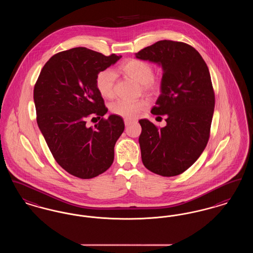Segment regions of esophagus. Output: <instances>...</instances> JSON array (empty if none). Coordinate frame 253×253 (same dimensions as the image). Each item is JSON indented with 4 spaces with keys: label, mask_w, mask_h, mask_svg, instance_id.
I'll return each mask as SVG.
<instances>
[{
    "label": "esophagus",
    "mask_w": 253,
    "mask_h": 253,
    "mask_svg": "<svg viewBox=\"0 0 253 253\" xmlns=\"http://www.w3.org/2000/svg\"><path fill=\"white\" fill-rule=\"evenodd\" d=\"M131 123H132V121H130V120H124V124H125V126H129Z\"/></svg>",
    "instance_id": "34e87169"
}]
</instances>
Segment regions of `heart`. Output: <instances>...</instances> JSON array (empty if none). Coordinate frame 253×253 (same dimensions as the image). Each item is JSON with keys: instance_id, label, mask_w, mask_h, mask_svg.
<instances>
[{"instance_id": "heart-1", "label": "heart", "mask_w": 253, "mask_h": 253, "mask_svg": "<svg viewBox=\"0 0 253 253\" xmlns=\"http://www.w3.org/2000/svg\"><path fill=\"white\" fill-rule=\"evenodd\" d=\"M120 71L141 84L142 90L147 93H157L160 87V82L153 76V65L146 60L138 59L125 60L121 63ZM115 74L110 70H104L96 76V90L103 98L111 99L115 96ZM147 106L148 103L145 100L134 102L117 100L111 104L110 110L114 115L125 120H134L147 108Z\"/></svg>"}]
</instances>
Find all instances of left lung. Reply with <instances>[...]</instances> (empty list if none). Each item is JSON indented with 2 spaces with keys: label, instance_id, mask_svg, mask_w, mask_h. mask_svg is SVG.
<instances>
[{
  "label": "left lung",
  "instance_id": "8db88e82",
  "mask_svg": "<svg viewBox=\"0 0 253 253\" xmlns=\"http://www.w3.org/2000/svg\"><path fill=\"white\" fill-rule=\"evenodd\" d=\"M135 58L161 66L160 95L151 113L167 116L160 129L139 121L142 162L159 175H178L201 156L210 137L215 102L209 68L193 46L168 40L140 50Z\"/></svg>",
  "mask_w": 253,
  "mask_h": 253
}]
</instances>
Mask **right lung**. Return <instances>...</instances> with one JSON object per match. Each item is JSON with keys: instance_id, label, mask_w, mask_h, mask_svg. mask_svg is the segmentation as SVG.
I'll return each mask as SVG.
<instances>
[{"instance_id": "add662e5", "label": "right lung", "mask_w": 253, "mask_h": 253, "mask_svg": "<svg viewBox=\"0 0 253 253\" xmlns=\"http://www.w3.org/2000/svg\"><path fill=\"white\" fill-rule=\"evenodd\" d=\"M121 56H104L85 48L62 51L44 64L34 87L37 123L61 168L83 179L107 170L114 148L124 131L121 117L110 115L96 88V76ZM100 121L88 127V117Z\"/></svg>"}]
</instances>
